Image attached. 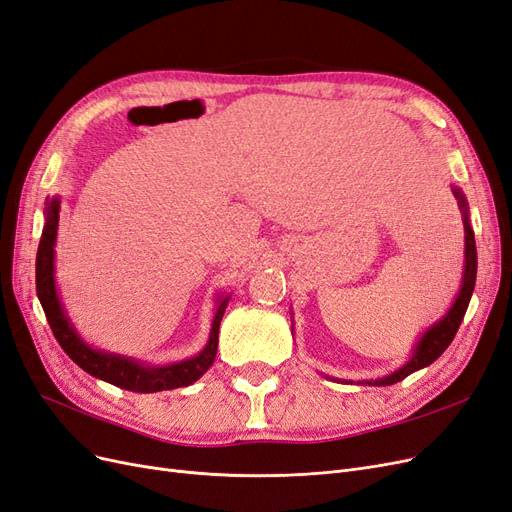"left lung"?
Instances as JSON below:
<instances>
[{
    "label": "left lung",
    "instance_id": "obj_1",
    "mask_svg": "<svg viewBox=\"0 0 512 512\" xmlns=\"http://www.w3.org/2000/svg\"><path fill=\"white\" fill-rule=\"evenodd\" d=\"M453 195L457 197L461 219H464V232H466V236H464L466 238V266H464V276H461V289L457 293V298H455L453 306L449 308L447 315H444L438 323H434L421 336V340L415 346V353H412V357L400 370H395L393 374H387L385 378H376V381H366V385L385 387V385L400 383L408 374L430 366L432 361H436L444 351H447V346L453 342V338L457 334L461 319H464V315H466L472 291H474V283H476V242H474V232H472L470 219H468L466 195L461 193V189H457V187H453Z\"/></svg>",
    "mask_w": 512,
    "mask_h": 512
}]
</instances>
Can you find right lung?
I'll use <instances>...</instances> for the list:
<instances>
[{"label":"right lung","mask_w":512,"mask_h":512,"mask_svg":"<svg viewBox=\"0 0 512 512\" xmlns=\"http://www.w3.org/2000/svg\"><path fill=\"white\" fill-rule=\"evenodd\" d=\"M57 225H59V197H53V200H46V223L40 238V246H38V257H36V291H38L40 304L44 308V315L48 319V325H51L57 342L61 344V349L68 353V357L74 361V364H78L91 376L102 378V381L114 387L136 391V393H155V391L187 387L195 383L197 378L212 366L214 357H217L219 325L223 319V312L227 308L229 295L219 300L217 312H214L210 338L202 349V353L191 359L178 361V364H170V366H146L131 357L91 349V346L76 334V329L70 323L68 315H65L59 293H57V285H55Z\"/></svg>","instance_id":"obj_1"}]
</instances>
